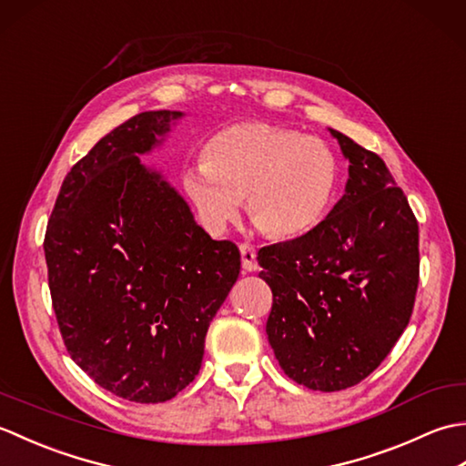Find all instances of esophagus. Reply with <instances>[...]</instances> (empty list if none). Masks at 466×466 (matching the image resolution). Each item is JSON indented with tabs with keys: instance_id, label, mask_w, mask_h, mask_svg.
Instances as JSON below:
<instances>
[{
	"instance_id": "obj_1",
	"label": "esophagus",
	"mask_w": 466,
	"mask_h": 466,
	"mask_svg": "<svg viewBox=\"0 0 466 466\" xmlns=\"http://www.w3.org/2000/svg\"><path fill=\"white\" fill-rule=\"evenodd\" d=\"M240 256H242V268L248 272L258 270V262H256V248L252 244L244 242L240 244Z\"/></svg>"
}]
</instances>
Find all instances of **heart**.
<instances>
[{
	"mask_svg": "<svg viewBox=\"0 0 466 466\" xmlns=\"http://www.w3.org/2000/svg\"><path fill=\"white\" fill-rule=\"evenodd\" d=\"M339 166L319 137L266 122L222 127L187 167L182 187L210 232H224L242 198L252 222L272 238H292L322 220L332 202Z\"/></svg>",
	"mask_w": 466,
	"mask_h": 466,
	"instance_id": "1",
	"label": "heart"
}]
</instances>
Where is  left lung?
<instances>
[{
  "label": "left lung",
  "instance_id": "left-lung-1",
  "mask_svg": "<svg viewBox=\"0 0 466 466\" xmlns=\"http://www.w3.org/2000/svg\"><path fill=\"white\" fill-rule=\"evenodd\" d=\"M349 182L299 238L258 250L272 290L266 334L289 379L334 392L364 380L409 326L419 289V222L384 160L336 130Z\"/></svg>",
  "mask_w": 466,
  "mask_h": 466
}]
</instances>
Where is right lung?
Returning a JSON list of instances; mask_svg holds the SVG:
<instances>
[{"label": "right lung", "instance_id": "right-lung-1", "mask_svg": "<svg viewBox=\"0 0 466 466\" xmlns=\"http://www.w3.org/2000/svg\"><path fill=\"white\" fill-rule=\"evenodd\" d=\"M177 117L142 112L104 136L66 176L44 238L69 356L132 402H166L196 379L208 326L240 274L238 246L212 240L137 157Z\"/></svg>", "mask_w": 466, "mask_h": 466}]
</instances>
